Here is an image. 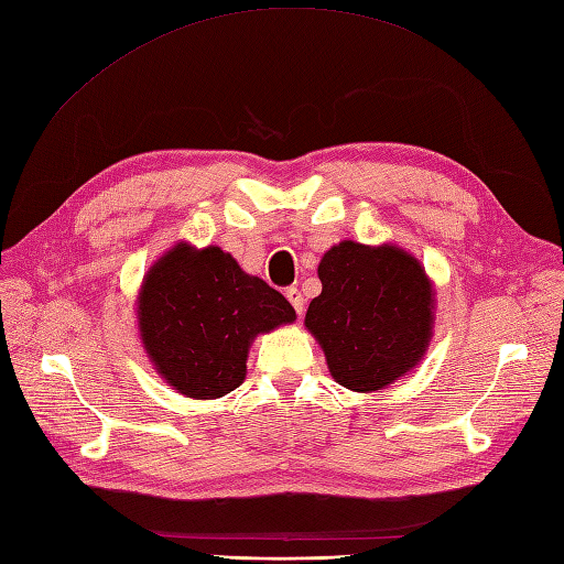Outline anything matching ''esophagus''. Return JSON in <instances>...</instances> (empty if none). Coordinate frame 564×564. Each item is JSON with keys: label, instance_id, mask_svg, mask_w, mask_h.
Instances as JSON below:
<instances>
[{"label": "esophagus", "instance_id": "esophagus-1", "mask_svg": "<svg viewBox=\"0 0 564 564\" xmlns=\"http://www.w3.org/2000/svg\"><path fill=\"white\" fill-rule=\"evenodd\" d=\"M285 297L291 300V305L295 307L297 316H302V312H305V300H302V295H300L297 288H285Z\"/></svg>", "mask_w": 564, "mask_h": 564}]
</instances>
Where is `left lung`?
Listing matches in <instances>:
<instances>
[{
	"instance_id": "obj_1",
	"label": "left lung",
	"mask_w": 564,
	"mask_h": 564,
	"mask_svg": "<svg viewBox=\"0 0 564 564\" xmlns=\"http://www.w3.org/2000/svg\"><path fill=\"white\" fill-rule=\"evenodd\" d=\"M319 281L305 326L340 386L381 391L422 362L433 334V285L420 259L395 245L343 240L322 257Z\"/></svg>"
}]
</instances>
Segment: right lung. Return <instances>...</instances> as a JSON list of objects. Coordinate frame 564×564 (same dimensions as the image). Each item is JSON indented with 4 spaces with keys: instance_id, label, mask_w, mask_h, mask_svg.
Returning <instances> with one entry per match:
<instances>
[{
    "instance_id": "add662e5",
    "label": "right lung",
    "mask_w": 564,
    "mask_h": 564,
    "mask_svg": "<svg viewBox=\"0 0 564 564\" xmlns=\"http://www.w3.org/2000/svg\"><path fill=\"white\" fill-rule=\"evenodd\" d=\"M291 322V302L214 245H173L138 293L142 348L173 391L195 400L236 391L252 340Z\"/></svg>"
}]
</instances>
